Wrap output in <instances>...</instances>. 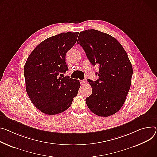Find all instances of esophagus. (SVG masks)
Listing matches in <instances>:
<instances>
[{
	"mask_svg": "<svg viewBox=\"0 0 157 157\" xmlns=\"http://www.w3.org/2000/svg\"><path fill=\"white\" fill-rule=\"evenodd\" d=\"M80 82H81V85H84L85 84V82H86V81H85V80H81Z\"/></svg>",
	"mask_w": 157,
	"mask_h": 157,
	"instance_id": "obj_1",
	"label": "esophagus"
}]
</instances>
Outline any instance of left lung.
<instances>
[{"label": "left lung", "instance_id": "8db88e82", "mask_svg": "<svg viewBox=\"0 0 157 157\" xmlns=\"http://www.w3.org/2000/svg\"><path fill=\"white\" fill-rule=\"evenodd\" d=\"M77 43L90 63L99 66L98 79L88 80L92 94L86 105L98 116H111L121 109L130 88L133 67L127 53L115 38L95 29L81 32Z\"/></svg>", "mask_w": 157, "mask_h": 157}]
</instances>
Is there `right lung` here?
Wrapping results in <instances>:
<instances>
[{"label": "right lung", "mask_w": 157, "mask_h": 157, "mask_svg": "<svg viewBox=\"0 0 157 157\" xmlns=\"http://www.w3.org/2000/svg\"><path fill=\"white\" fill-rule=\"evenodd\" d=\"M79 33H63L46 39L36 47L24 67L25 89L31 101L49 115L66 110L78 94L80 82L64 76L68 70L66 52L76 42Z\"/></svg>", "instance_id": "obj_1"}]
</instances>
